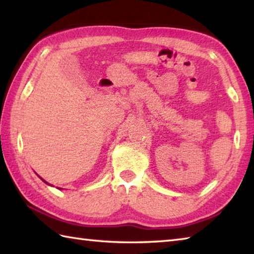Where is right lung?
<instances>
[{
  "mask_svg": "<svg viewBox=\"0 0 254 254\" xmlns=\"http://www.w3.org/2000/svg\"><path fill=\"white\" fill-rule=\"evenodd\" d=\"M41 179H42V178H41ZM42 180H43V179H42ZM43 181H44V180H43ZM44 182H45V181H44ZM45 183H48V182H45ZM48 184H49V183H48Z\"/></svg>",
  "mask_w": 254,
  "mask_h": 254,
  "instance_id": "right-lung-1",
  "label": "right lung"
}]
</instances>
